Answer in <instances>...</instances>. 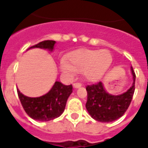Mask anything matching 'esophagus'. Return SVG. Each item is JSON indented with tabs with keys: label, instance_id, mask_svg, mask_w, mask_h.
Returning <instances> with one entry per match:
<instances>
[{
	"label": "esophagus",
	"instance_id": "obj_1",
	"mask_svg": "<svg viewBox=\"0 0 148 148\" xmlns=\"http://www.w3.org/2000/svg\"><path fill=\"white\" fill-rule=\"evenodd\" d=\"M82 84L81 83H74V88H81Z\"/></svg>",
	"mask_w": 148,
	"mask_h": 148
}]
</instances>
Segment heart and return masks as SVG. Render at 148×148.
Wrapping results in <instances>:
<instances>
[{
  "mask_svg": "<svg viewBox=\"0 0 148 148\" xmlns=\"http://www.w3.org/2000/svg\"><path fill=\"white\" fill-rule=\"evenodd\" d=\"M112 63V56L106 50L81 49L73 51L68 57V63H64V71L74 74L83 72L88 81L95 82L104 75Z\"/></svg>",
  "mask_w": 148,
  "mask_h": 148,
  "instance_id": "obj_1",
  "label": "heart"
}]
</instances>
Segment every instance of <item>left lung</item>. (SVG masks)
<instances>
[{
	"instance_id": "1",
	"label": "left lung",
	"mask_w": 148,
	"mask_h": 148,
	"mask_svg": "<svg viewBox=\"0 0 148 148\" xmlns=\"http://www.w3.org/2000/svg\"><path fill=\"white\" fill-rule=\"evenodd\" d=\"M133 76V84L126 92L121 95H114L107 92L102 82L88 85V101L86 109L90 117L97 121L109 123L121 117L131 102L134 93L135 74L133 67H131Z\"/></svg>"
}]
</instances>
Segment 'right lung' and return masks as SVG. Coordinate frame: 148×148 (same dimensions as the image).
<instances>
[{
    "label": "right lung",
    "mask_w": 148,
    "mask_h": 148,
    "mask_svg": "<svg viewBox=\"0 0 148 148\" xmlns=\"http://www.w3.org/2000/svg\"><path fill=\"white\" fill-rule=\"evenodd\" d=\"M56 41L45 40L27 49L40 48L53 52ZM72 85H64L56 81L51 90L45 95L37 97L25 96L17 89V94L25 112L32 119L38 121H49L60 117L72 93Z\"/></svg>",
    "instance_id": "right-lung-1"
}]
</instances>
